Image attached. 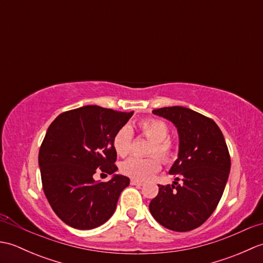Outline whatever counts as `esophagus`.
Returning a JSON list of instances; mask_svg holds the SVG:
<instances>
[{
    "label": "esophagus",
    "instance_id": "obj_1",
    "mask_svg": "<svg viewBox=\"0 0 263 263\" xmlns=\"http://www.w3.org/2000/svg\"><path fill=\"white\" fill-rule=\"evenodd\" d=\"M130 183H131V185H137V186H141L142 185V182L141 181L133 180V178L130 181Z\"/></svg>",
    "mask_w": 263,
    "mask_h": 263
}]
</instances>
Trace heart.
Returning a JSON list of instances; mask_svg holds the SVG:
<instances>
[{
	"instance_id": "b5f03b06",
	"label": "heart",
	"mask_w": 263,
	"mask_h": 263,
	"mask_svg": "<svg viewBox=\"0 0 263 263\" xmlns=\"http://www.w3.org/2000/svg\"><path fill=\"white\" fill-rule=\"evenodd\" d=\"M137 128L140 135L150 140L148 146L147 158L131 157L123 161L121 172L126 176L137 180H148L160 168V160L164 164H171L177 157L178 144L168 136L170 126L163 120L156 117H147L137 123ZM133 135L127 126H122L117 130L111 143L116 155L120 157H125L130 153ZM158 155L159 159L156 158Z\"/></svg>"
}]
</instances>
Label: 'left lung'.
Listing matches in <instances>:
<instances>
[{
  "label": "left lung",
  "instance_id": "left-lung-1",
  "mask_svg": "<svg viewBox=\"0 0 263 263\" xmlns=\"http://www.w3.org/2000/svg\"><path fill=\"white\" fill-rule=\"evenodd\" d=\"M172 121L180 136L178 158L170 174L173 185H160L149 210L161 226L189 232L201 226L217 208L231 171V156L220 128L206 117L182 106L153 110ZM178 180H182L181 184Z\"/></svg>",
  "mask_w": 263,
  "mask_h": 263
}]
</instances>
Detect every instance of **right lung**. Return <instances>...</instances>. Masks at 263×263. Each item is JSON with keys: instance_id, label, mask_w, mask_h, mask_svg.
<instances>
[{"instance_id": "right-lung-1", "label": "right lung", "mask_w": 263, "mask_h": 263, "mask_svg": "<svg viewBox=\"0 0 263 263\" xmlns=\"http://www.w3.org/2000/svg\"><path fill=\"white\" fill-rule=\"evenodd\" d=\"M133 115L97 105L61 113L48 126L39 149L43 190L61 220L77 230H92L114 214L130 178L114 175L95 182L93 174L117 171L114 133Z\"/></svg>"}]
</instances>
